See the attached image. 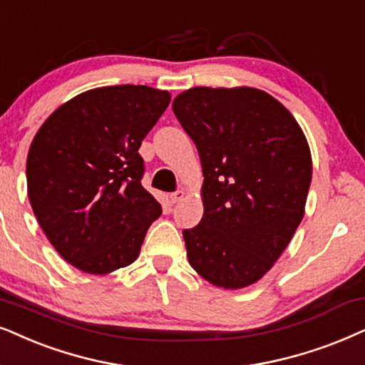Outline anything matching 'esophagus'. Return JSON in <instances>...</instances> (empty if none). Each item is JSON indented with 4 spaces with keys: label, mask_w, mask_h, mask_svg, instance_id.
I'll use <instances>...</instances> for the list:
<instances>
[{
    "label": "esophagus",
    "mask_w": 365,
    "mask_h": 365,
    "mask_svg": "<svg viewBox=\"0 0 365 365\" xmlns=\"http://www.w3.org/2000/svg\"><path fill=\"white\" fill-rule=\"evenodd\" d=\"M183 197H185V192L177 190V192H173L172 195H170V202H172V204H178L180 200H183Z\"/></svg>",
    "instance_id": "1"
}]
</instances>
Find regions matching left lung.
Instances as JSON below:
<instances>
[{
  "label": "left lung",
  "mask_w": 365,
  "mask_h": 365,
  "mask_svg": "<svg viewBox=\"0 0 365 365\" xmlns=\"http://www.w3.org/2000/svg\"><path fill=\"white\" fill-rule=\"evenodd\" d=\"M173 113L204 172V217L183 230L188 262L220 288L255 284L305 215L307 138L279 101L255 87H192L173 99Z\"/></svg>",
  "instance_id": "1"
}]
</instances>
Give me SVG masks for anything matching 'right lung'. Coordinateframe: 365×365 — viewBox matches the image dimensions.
<instances>
[{
  "mask_svg": "<svg viewBox=\"0 0 365 365\" xmlns=\"http://www.w3.org/2000/svg\"><path fill=\"white\" fill-rule=\"evenodd\" d=\"M170 92L109 86L67 101L41 124L26 158L30 205L45 236L73 267L108 274L140 256L161 205L141 185V141Z\"/></svg>",
  "mask_w": 365,
  "mask_h": 365,
  "instance_id": "obj_1",
  "label": "right lung"
}]
</instances>
